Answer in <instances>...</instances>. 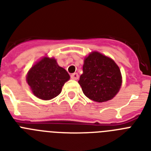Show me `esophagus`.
<instances>
[{
	"label": "esophagus",
	"instance_id": "esophagus-1",
	"mask_svg": "<svg viewBox=\"0 0 151 151\" xmlns=\"http://www.w3.org/2000/svg\"><path fill=\"white\" fill-rule=\"evenodd\" d=\"M71 78H72V79H74V80H76V79L78 78V75L76 73H73V74L71 75Z\"/></svg>",
	"mask_w": 151,
	"mask_h": 151
}]
</instances>
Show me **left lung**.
<instances>
[{"label": "left lung", "mask_w": 151, "mask_h": 151, "mask_svg": "<svg viewBox=\"0 0 151 151\" xmlns=\"http://www.w3.org/2000/svg\"><path fill=\"white\" fill-rule=\"evenodd\" d=\"M83 70L78 83L84 95L92 100L102 103L113 99L121 86L118 65L99 52L89 54L85 59Z\"/></svg>", "instance_id": "1"}]
</instances>
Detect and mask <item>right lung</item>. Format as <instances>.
<instances>
[{
	"mask_svg": "<svg viewBox=\"0 0 151 151\" xmlns=\"http://www.w3.org/2000/svg\"><path fill=\"white\" fill-rule=\"evenodd\" d=\"M69 78L66 70L59 66L55 59L45 57L30 69L27 82L34 95L48 100L61 93L62 86Z\"/></svg>",
	"mask_w": 151,
	"mask_h": 151,
	"instance_id": "add662e5",
	"label": "right lung"
}]
</instances>
